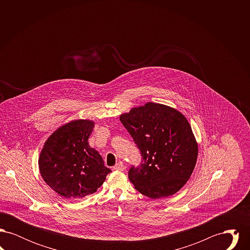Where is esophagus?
<instances>
[{"instance_id":"1","label":"esophagus","mask_w":250,"mask_h":250,"mask_svg":"<svg viewBox=\"0 0 250 250\" xmlns=\"http://www.w3.org/2000/svg\"><path fill=\"white\" fill-rule=\"evenodd\" d=\"M113 169H115V170H120V171H123V170L125 169V166H124V164H123L122 162H119V163H117L115 166L113 167Z\"/></svg>"}]
</instances>
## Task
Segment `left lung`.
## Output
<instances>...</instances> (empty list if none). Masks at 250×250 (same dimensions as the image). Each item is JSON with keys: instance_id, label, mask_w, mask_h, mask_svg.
<instances>
[{"instance_id": "left-lung-1", "label": "left lung", "mask_w": 250, "mask_h": 250, "mask_svg": "<svg viewBox=\"0 0 250 250\" xmlns=\"http://www.w3.org/2000/svg\"><path fill=\"white\" fill-rule=\"evenodd\" d=\"M120 121L143 157L128 171L135 188L151 199L180 190L190 178L198 156V144L186 117L172 107L149 102L122 114Z\"/></svg>"}]
</instances>
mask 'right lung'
Returning <instances> with one entry per match:
<instances>
[{"label": "right lung", "instance_id": "add662e5", "mask_svg": "<svg viewBox=\"0 0 250 250\" xmlns=\"http://www.w3.org/2000/svg\"><path fill=\"white\" fill-rule=\"evenodd\" d=\"M94 122L76 120L61 126L45 143L38 164L41 176L60 196L78 200L99 188L111 170L88 139Z\"/></svg>", "mask_w": 250, "mask_h": 250}]
</instances>
